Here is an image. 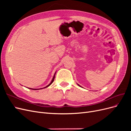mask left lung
<instances>
[{
  "instance_id": "1",
  "label": "left lung",
  "mask_w": 131,
  "mask_h": 131,
  "mask_svg": "<svg viewBox=\"0 0 131 131\" xmlns=\"http://www.w3.org/2000/svg\"><path fill=\"white\" fill-rule=\"evenodd\" d=\"M78 85H79V86H80V85H79V84H78ZM80 87H81V86H80Z\"/></svg>"
}]
</instances>
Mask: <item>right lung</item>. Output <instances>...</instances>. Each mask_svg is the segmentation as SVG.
<instances>
[{
    "label": "right lung",
    "instance_id": "1",
    "mask_svg": "<svg viewBox=\"0 0 131 131\" xmlns=\"http://www.w3.org/2000/svg\"><path fill=\"white\" fill-rule=\"evenodd\" d=\"M56 73H54V75H53V78H52V80H51V82L50 83V84L47 85V86H46V87H45V88H47V87H49L50 85H51V84H52V83L53 82V81H54V77H55V74H56ZM43 88H41V89H31V88H29V89H31V90H39V89H43Z\"/></svg>",
    "mask_w": 131,
    "mask_h": 131
}]
</instances>
